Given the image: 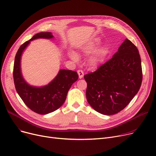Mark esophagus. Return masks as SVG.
Wrapping results in <instances>:
<instances>
[{"instance_id": "obj_1", "label": "esophagus", "mask_w": 156, "mask_h": 156, "mask_svg": "<svg viewBox=\"0 0 156 156\" xmlns=\"http://www.w3.org/2000/svg\"><path fill=\"white\" fill-rule=\"evenodd\" d=\"M78 76H79V78L81 79L83 76H84V73H83V71L82 70H78Z\"/></svg>"}]
</instances>
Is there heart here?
I'll return each instance as SVG.
<instances>
[{"mask_svg":"<svg viewBox=\"0 0 156 156\" xmlns=\"http://www.w3.org/2000/svg\"><path fill=\"white\" fill-rule=\"evenodd\" d=\"M100 43V40L99 39H95L91 44L87 45V47H85L83 48V51L85 53L88 54L90 53L95 48V46ZM109 50L107 46L105 45H102L95 49V51L92 53V54L90 55L89 58V64L91 66L94 68H97L102 63V62L105 59L106 56H107L108 54ZM70 58L73 60L74 61H78L79 59L78 55L75 52H71L70 53Z\"/></svg>","mask_w":156,"mask_h":156,"instance_id":"obj_1","label":"heart"}]
</instances>
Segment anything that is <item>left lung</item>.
I'll return each mask as SVG.
<instances>
[{
  "instance_id": "obj_1",
  "label": "left lung",
  "mask_w": 156,
  "mask_h": 156,
  "mask_svg": "<svg viewBox=\"0 0 156 156\" xmlns=\"http://www.w3.org/2000/svg\"><path fill=\"white\" fill-rule=\"evenodd\" d=\"M84 78L87 99L94 110L104 115L120 112L142 84L141 59L136 47L126 38L109 61Z\"/></svg>"
}]
</instances>
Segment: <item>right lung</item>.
I'll return each mask as SVG.
<instances>
[{
  "instance_id": "add662e5",
  "label": "right lung",
  "mask_w": 156,
  "mask_h": 156,
  "mask_svg": "<svg viewBox=\"0 0 156 156\" xmlns=\"http://www.w3.org/2000/svg\"><path fill=\"white\" fill-rule=\"evenodd\" d=\"M53 37L51 32L38 33L21 45L14 59L13 78L16 91L31 110L40 114H47L59 109L65 102L71 85L78 79L76 72L67 69H60L54 80L42 87L30 85L24 79L21 68V55L24 51L32 40Z\"/></svg>"
}]
</instances>
